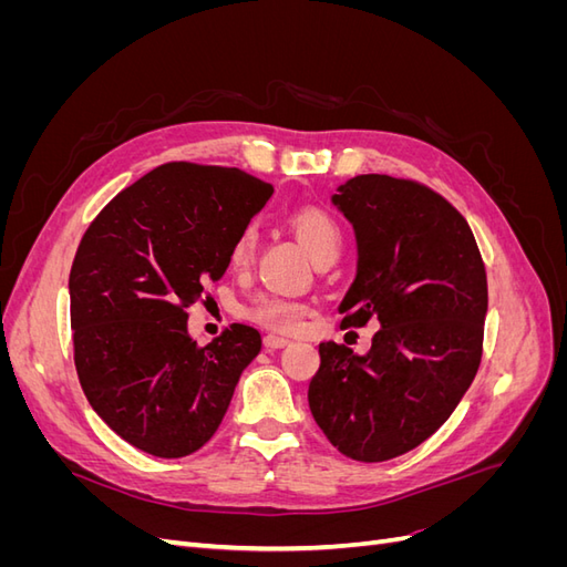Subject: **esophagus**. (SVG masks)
I'll return each mask as SVG.
<instances>
[{"label":"esophagus","mask_w":567,"mask_h":567,"mask_svg":"<svg viewBox=\"0 0 567 567\" xmlns=\"http://www.w3.org/2000/svg\"><path fill=\"white\" fill-rule=\"evenodd\" d=\"M265 346H267L269 350H281V348L290 346V340H288V338H284V336H274V333H269V336L265 338Z\"/></svg>","instance_id":"esophagus-1"}]
</instances>
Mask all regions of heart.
Returning a JSON list of instances; mask_svg holds the SVG:
<instances>
[{"mask_svg":"<svg viewBox=\"0 0 567 567\" xmlns=\"http://www.w3.org/2000/svg\"><path fill=\"white\" fill-rule=\"evenodd\" d=\"M290 225H293L300 241L305 244L307 250H310L315 260L340 250L342 229L333 219V215H329L326 210L315 208V205H310V208H298L293 215H290ZM255 246H257V227L246 225L241 231H238L236 241L231 246V255H229L231 265L246 267L252 260ZM244 312L248 319L265 326L269 331L296 333L302 326L307 312H310V305L300 298L279 293V290H262V293L250 298Z\"/></svg>","mask_w":567,"mask_h":567,"instance_id":"heart-1","label":"heart"}]
</instances>
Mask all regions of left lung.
Masks as SVG:
<instances>
[{
	"label": "left lung",
	"mask_w": 567,
	"mask_h": 567,
	"mask_svg": "<svg viewBox=\"0 0 567 567\" xmlns=\"http://www.w3.org/2000/svg\"><path fill=\"white\" fill-rule=\"evenodd\" d=\"M333 203L357 234V277L342 329L381 323L364 357L329 340L307 390L340 454L388 461L452 416L483 359L487 274L454 205L416 179L357 175Z\"/></svg>",
	"instance_id": "8db88e82"
}]
</instances>
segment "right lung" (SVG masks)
I'll use <instances>...</instances> for the list:
<instances>
[{
    "mask_svg": "<svg viewBox=\"0 0 567 567\" xmlns=\"http://www.w3.org/2000/svg\"><path fill=\"white\" fill-rule=\"evenodd\" d=\"M271 194L236 167L165 163L84 231L68 281L75 369L92 409L132 447L179 458L225 419L260 331L231 323L198 346L186 310L225 274L238 231Z\"/></svg>",
    "mask_w": 567,
    "mask_h": 567,
    "instance_id": "add662e5",
    "label": "right lung"
}]
</instances>
